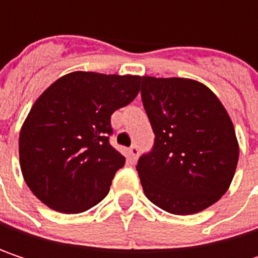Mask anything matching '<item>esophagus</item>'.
<instances>
[{
    "label": "esophagus",
    "instance_id": "1",
    "mask_svg": "<svg viewBox=\"0 0 258 258\" xmlns=\"http://www.w3.org/2000/svg\"><path fill=\"white\" fill-rule=\"evenodd\" d=\"M139 152H140V149H139L137 145H131V146H130V154H131V157H133L134 160L139 157Z\"/></svg>",
    "mask_w": 258,
    "mask_h": 258
}]
</instances>
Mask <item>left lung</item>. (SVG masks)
<instances>
[{"label": "left lung", "instance_id": "obj_1", "mask_svg": "<svg viewBox=\"0 0 258 258\" xmlns=\"http://www.w3.org/2000/svg\"><path fill=\"white\" fill-rule=\"evenodd\" d=\"M140 94L155 134L136 167L146 197L175 215L209 208L230 186L239 158L224 106L191 79L143 76Z\"/></svg>", "mask_w": 258, "mask_h": 258}]
</instances>
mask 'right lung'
Segmentation results:
<instances>
[{"instance_id":"obj_1","label":"right lung","mask_w":258,"mask_h":258,"mask_svg":"<svg viewBox=\"0 0 258 258\" xmlns=\"http://www.w3.org/2000/svg\"><path fill=\"white\" fill-rule=\"evenodd\" d=\"M140 80L75 72L38 97L19 136L22 175L37 199L58 212L79 214L107 196L125 164L110 145V116L137 97Z\"/></svg>"}]
</instances>
